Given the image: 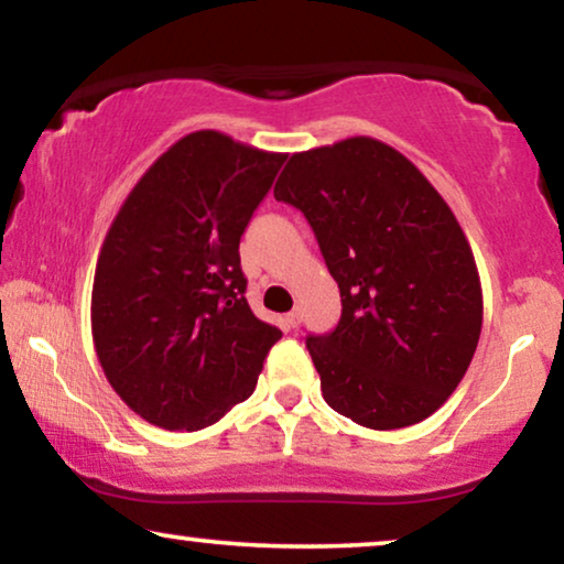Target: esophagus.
<instances>
[{
  "label": "esophagus",
  "instance_id": "esophagus-1",
  "mask_svg": "<svg viewBox=\"0 0 564 564\" xmlns=\"http://www.w3.org/2000/svg\"><path fill=\"white\" fill-rule=\"evenodd\" d=\"M300 323H303V313H300L297 307H295V311L288 313V326H290V328H297Z\"/></svg>",
  "mask_w": 564,
  "mask_h": 564
}]
</instances>
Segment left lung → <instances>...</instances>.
Wrapping results in <instances>:
<instances>
[{
	"instance_id": "left-lung-1",
	"label": "left lung",
	"mask_w": 564,
	"mask_h": 564,
	"mask_svg": "<svg viewBox=\"0 0 564 564\" xmlns=\"http://www.w3.org/2000/svg\"><path fill=\"white\" fill-rule=\"evenodd\" d=\"M274 197L303 210L341 290L334 334L307 338L326 403L375 431L429 419L482 328L480 274L452 207L369 135L292 153Z\"/></svg>"
}]
</instances>
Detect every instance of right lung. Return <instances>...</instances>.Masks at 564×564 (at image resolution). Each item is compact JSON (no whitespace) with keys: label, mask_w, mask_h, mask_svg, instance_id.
Wrapping results in <instances>:
<instances>
[{"label":"right lung","mask_w":564,"mask_h":564,"mask_svg":"<svg viewBox=\"0 0 564 564\" xmlns=\"http://www.w3.org/2000/svg\"><path fill=\"white\" fill-rule=\"evenodd\" d=\"M284 153L195 130L120 205L91 284V341L130 411L169 431L218 423L257 388L282 330L246 303L238 243Z\"/></svg>","instance_id":"1"}]
</instances>
